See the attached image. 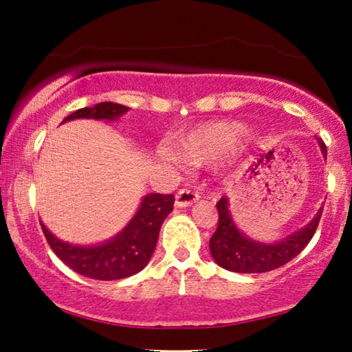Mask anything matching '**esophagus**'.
Wrapping results in <instances>:
<instances>
[{
  "instance_id": "1",
  "label": "esophagus",
  "mask_w": 352,
  "mask_h": 352,
  "mask_svg": "<svg viewBox=\"0 0 352 352\" xmlns=\"http://www.w3.org/2000/svg\"><path fill=\"white\" fill-rule=\"evenodd\" d=\"M199 199H200V195L192 192L190 189H180L175 195V206L186 208V206H190L192 204H195Z\"/></svg>"
}]
</instances>
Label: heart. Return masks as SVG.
Returning <instances> with one entry per match:
<instances>
[{
	"label": "heart",
	"instance_id": "heart-1",
	"mask_svg": "<svg viewBox=\"0 0 352 352\" xmlns=\"http://www.w3.org/2000/svg\"><path fill=\"white\" fill-rule=\"evenodd\" d=\"M247 135V127L236 121L199 124L175 135L177 151L169 144H160L157 157L168 164H178L182 158L189 164H206L233 151Z\"/></svg>",
	"mask_w": 352,
	"mask_h": 352
}]
</instances>
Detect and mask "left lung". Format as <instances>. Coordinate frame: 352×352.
<instances>
[{"label":"left lung","instance_id":"8db88e82","mask_svg":"<svg viewBox=\"0 0 352 352\" xmlns=\"http://www.w3.org/2000/svg\"><path fill=\"white\" fill-rule=\"evenodd\" d=\"M318 146L326 158V146L321 140ZM219 225L210 239L214 261L225 270L236 273H264L287 264L301 253L317 230L323 206L307 225L276 242H259L239 230L230 208V199L222 197L217 204Z\"/></svg>","mask_w":352,"mask_h":352}]
</instances>
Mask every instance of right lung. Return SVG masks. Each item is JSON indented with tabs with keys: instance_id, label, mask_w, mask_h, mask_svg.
<instances>
[{
	"instance_id": "1",
	"label": "right lung",
	"mask_w": 352,
	"mask_h": 352,
	"mask_svg": "<svg viewBox=\"0 0 352 352\" xmlns=\"http://www.w3.org/2000/svg\"><path fill=\"white\" fill-rule=\"evenodd\" d=\"M129 110V107L116 102H100L71 113L63 119L62 124L73 119L118 121ZM174 201L175 199L172 194L144 195L133 217L118 234L93 245H77V243L65 242L52 234L45 223L40 222V225L52 252L69 269L82 276L100 279V281H113V279L132 276L147 265L157 247L160 228L164 219L174 210Z\"/></svg>"
}]
</instances>
